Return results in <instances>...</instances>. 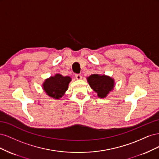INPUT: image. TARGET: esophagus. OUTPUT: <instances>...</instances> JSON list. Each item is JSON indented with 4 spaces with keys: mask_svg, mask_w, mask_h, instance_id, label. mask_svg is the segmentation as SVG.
<instances>
[{
    "mask_svg": "<svg viewBox=\"0 0 159 159\" xmlns=\"http://www.w3.org/2000/svg\"><path fill=\"white\" fill-rule=\"evenodd\" d=\"M75 77L77 80H81V78H82V76H81L80 74H75Z\"/></svg>",
    "mask_w": 159,
    "mask_h": 159,
    "instance_id": "1",
    "label": "esophagus"
}]
</instances>
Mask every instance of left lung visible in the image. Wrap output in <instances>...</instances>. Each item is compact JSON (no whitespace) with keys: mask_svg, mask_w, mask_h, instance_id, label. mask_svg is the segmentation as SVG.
Instances as JSON below:
<instances>
[{"mask_svg":"<svg viewBox=\"0 0 159 159\" xmlns=\"http://www.w3.org/2000/svg\"><path fill=\"white\" fill-rule=\"evenodd\" d=\"M88 82L91 88L98 93L100 98H105L115 86V81L105 75L92 74L88 78Z\"/></svg>","mask_w":159,"mask_h":159,"instance_id":"8db88e82","label":"left lung"}]
</instances>
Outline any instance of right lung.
I'll list each match as a JSON object with an SVG mask.
<instances>
[{"label": "right lung", "mask_w": 159, "mask_h": 159, "mask_svg": "<svg viewBox=\"0 0 159 159\" xmlns=\"http://www.w3.org/2000/svg\"><path fill=\"white\" fill-rule=\"evenodd\" d=\"M71 79L69 76L64 77L57 74L46 79L43 84V89L50 98L58 99L61 98L68 88Z\"/></svg>", "instance_id": "obj_1"}]
</instances>
